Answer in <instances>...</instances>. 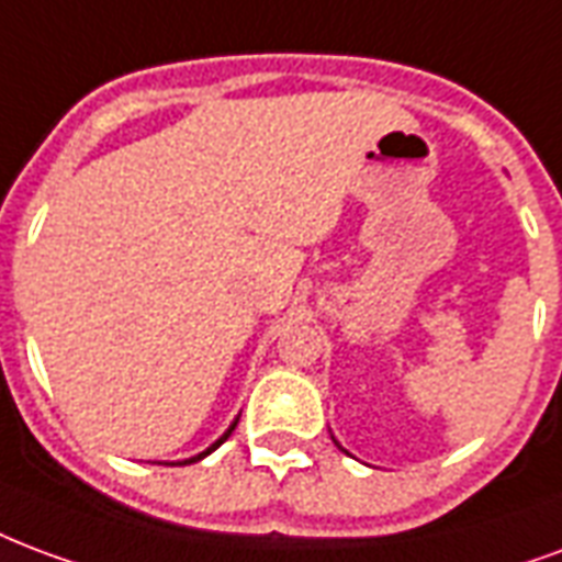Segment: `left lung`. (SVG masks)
<instances>
[{"label":"left lung","instance_id":"obj_1","mask_svg":"<svg viewBox=\"0 0 562 562\" xmlns=\"http://www.w3.org/2000/svg\"><path fill=\"white\" fill-rule=\"evenodd\" d=\"M334 443H336V447H339V450H342V452H348V450H345V447H342V443H339V440H336V438H334Z\"/></svg>","mask_w":562,"mask_h":562}]
</instances>
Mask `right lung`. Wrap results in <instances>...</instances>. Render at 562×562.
Here are the masks:
<instances>
[{
    "label": "right lung",
    "mask_w": 562,
    "mask_h": 562,
    "mask_svg": "<svg viewBox=\"0 0 562 562\" xmlns=\"http://www.w3.org/2000/svg\"><path fill=\"white\" fill-rule=\"evenodd\" d=\"M235 426H238V417H235V423H232V426H228V429L223 431V435H220V438L214 440V443H211V447H207L205 452H199V456H190V459H184V461H164V464H193V461H202V459H205V456H211V452L217 450L220 443H223V440H226L228 435H232V431H235ZM157 464H160V461H157Z\"/></svg>",
    "instance_id": "right-lung-1"
}]
</instances>
